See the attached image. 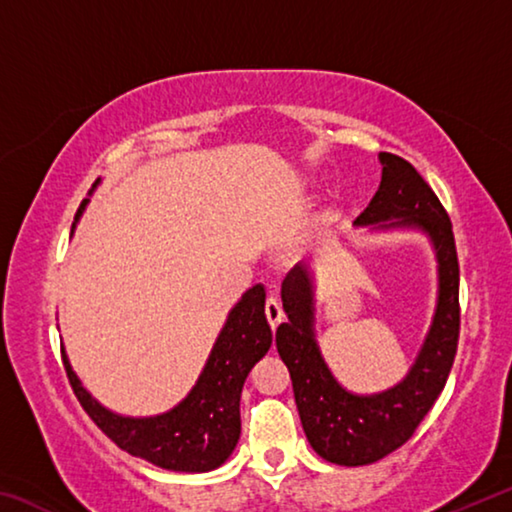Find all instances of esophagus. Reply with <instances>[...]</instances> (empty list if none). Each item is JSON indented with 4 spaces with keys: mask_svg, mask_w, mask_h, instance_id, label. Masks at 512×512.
I'll use <instances>...</instances> for the list:
<instances>
[{
    "mask_svg": "<svg viewBox=\"0 0 512 512\" xmlns=\"http://www.w3.org/2000/svg\"><path fill=\"white\" fill-rule=\"evenodd\" d=\"M266 318H268V325H271L273 329L282 323L284 311H282L280 302H277L275 298H268L266 300Z\"/></svg>",
    "mask_w": 512,
    "mask_h": 512,
    "instance_id": "1",
    "label": "esophagus"
}]
</instances>
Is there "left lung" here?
Here are the masks:
<instances>
[{
  "label": "left lung",
  "instance_id": "obj_1",
  "mask_svg": "<svg viewBox=\"0 0 512 512\" xmlns=\"http://www.w3.org/2000/svg\"><path fill=\"white\" fill-rule=\"evenodd\" d=\"M381 183L357 221L366 235L418 232L436 259V307L406 375L377 393L345 388L325 361L316 329V280L305 262L282 282L287 323L275 332L277 352L293 381L302 429L325 461L359 467L395 452L443 393L458 343V259L452 221L409 162L379 153Z\"/></svg>",
  "mask_w": 512,
  "mask_h": 512
}]
</instances>
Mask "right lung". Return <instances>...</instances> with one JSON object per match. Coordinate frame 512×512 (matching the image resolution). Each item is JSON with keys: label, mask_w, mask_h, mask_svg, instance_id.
Listing matches in <instances>:
<instances>
[{"label": "right lung", "mask_w": 512, "mask_h": 512, "mask_svg": "<svg viewBox=\"0 0 512 512\" xmlns=\"http://www.w3.org/2000/svg\"><path fill=\"white\" fill-rule=\"evenodd\" d=\"M101 178L90 189V196ZM90 196L81 203L72 223L81 221ZM264 284L250 287L228 318L210 350L205 366L189 393L169 411L155 415H124L103 406L72 368L63 350V363L85 413L97 422L112 443L142 461L171 472H212L235 452L241 436L239 400L248 372L273 343L266 314Z\"/></svg>", "instance_id": "obj_1"}]
</instances>
